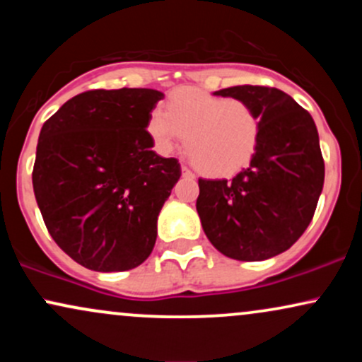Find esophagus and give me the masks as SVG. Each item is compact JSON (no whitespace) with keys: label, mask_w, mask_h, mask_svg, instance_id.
Instances as JSON below:
<instances>
[{"label":"esophagus","mask_w":362,"mask_h":362,"mask_svg":"<svg viewBox=\"0 0 362 362\" xmlns=\"http://www.w3.org/2000/svg\"><path fill=\"white\" fill-rule=\"evenodd\" d=\"M182 175L187 177V178H194V173L190 172V170L187 167H182Z\"/></svg>","instance_id":"1"}]
</instances>
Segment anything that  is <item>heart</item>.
Masks as SVG:
<instances>
[{"mask_svg":"<svg viewBox=\"0 0 362 362\" xmlns=\"http://www.w3.org/2000/svg\"><path fill=\"white\" fill-rule=\"evenodd\" d=\"M146 129L161 153L184 139L204 175L223 177L250 163L259 146L262 117L248 102L197 88H178L148 117Z\"/></svg>","mask_w":362,"mask_h":362,"instance_id":"b5f03b06","label":"heart"}]
</instances>
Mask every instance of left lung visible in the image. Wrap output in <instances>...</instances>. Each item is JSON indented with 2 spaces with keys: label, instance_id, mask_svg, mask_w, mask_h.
<instances>
[{
  "label": "left lung",
  "instance_id": "1",
  "mask_svg": "<svg viewBox=\"0 0 362 362\" xmlns=\"http://www.w3.org/2000/svg\"><path fill=\"white\" fill-rule=\"evenodd\" d=\"M248 102L262 117L250 165L226 180L199 178L202 230L223 255L265 260L305 233L323 189L325 163L311 115L284 91L242 85L214 91Z\"/></svg>",
  "mask_w": 362,
  "mask_h": 362
}]
</instances>
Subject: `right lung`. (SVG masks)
<instances>
[{"label":"right lung","mask_w":362,"mask_h":362,"mask_svg":"<svg viewBox=\"0 0 362 362\" xmlns=\"http://www.w3.org/2000/svg\"><path fill=\"white\" fill-rule=\"evenodd\" d=\"M161 98L151 88L90 90L40 129L37 204L54 242L90 271H129L155 247L158 214L182 175L146 131Z\"/></svg>","instance_id":"obj_1"}]
</instances>
